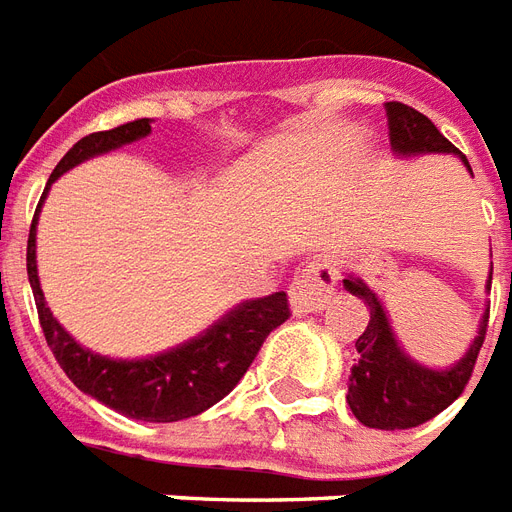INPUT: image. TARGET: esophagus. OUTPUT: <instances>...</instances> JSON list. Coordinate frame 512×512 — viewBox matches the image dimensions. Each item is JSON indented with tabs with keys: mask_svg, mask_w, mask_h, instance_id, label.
<instances>
[{
	"mask_svg": "<svg viewBox=\"0 0 512 512\" xmlns=\"http://www.w3.org/2000/svg\"><path fill=\"white\" fill-rule=\"evenodd\" d=\"M336 290V266L328 257H317L309 266L301 268V274L295 276L287 295H290V309L295 317H304L309 312H320L331 301Z\"/></svg>",
	"mask_w": 512,
	"mask_h": 512,
	"instance_id": "esophagus-1",
	"label": "esophagus"
}]
</instances>
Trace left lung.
I'll return each mask as SVG.
<instances>
[{"mask_svg":"<svg viewBox=\"0 0 512 512\" xmlns=\"http://www.w3.org/2000/svg\"><path fill=\"white\" fill-rule=\"evenodd\" d=\"M385 108H388L391 146L396 157L453 154L472 173L467 157L423 113L404 102H388ZM342 282L347 293L361 298L363 304L369 306V325L355 342L358 363L352 366L350 385H347V404L352 415L369 429L393 431L420 426L450 407L472 377L478 352L483 347V336H486L488 309L480 317L478 333L469 344V350L445 369H431L404 352L393 333L385 306L361 276L344 274ZM486 290H491V276H488Z\"/></svg>","mask_w":512,"mask_h":512,"instance_id":"left-lung-1","label":"left lung"}]
</instances>
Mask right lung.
Listing matches in <instances>:
<instances>
[{
    "label": "right lung",
    "mask_w": 512,
    "mask_h": 512,
    "mask_svg": "<svg viewBox=\"0 0 512 512\" xmlns=\"http://www.w3.org/2000/svg\"><path fill=\"white\" fill-rule=\"evenodd\" d=\"M149 132L151 119L130 121L113 130L92 132L64 154L45 184L43 198L34 211L29 244H26V274H29L45 342L75 388L102 401L105 407H111L124 418L173 423V420L200 415L225 399L241 382L249 363L255 361L257 350L263 347L268 333L290 317V309H287L285 293L241 301L198 336L157 355H146V358H108L83 347L64 331V325L45 304L40 276H37V219L48 198V189L75 165L121 149L127 143H135L146 138Z\"/></svg>",
    "instance_id": "add662e5"
}]
</instances>
